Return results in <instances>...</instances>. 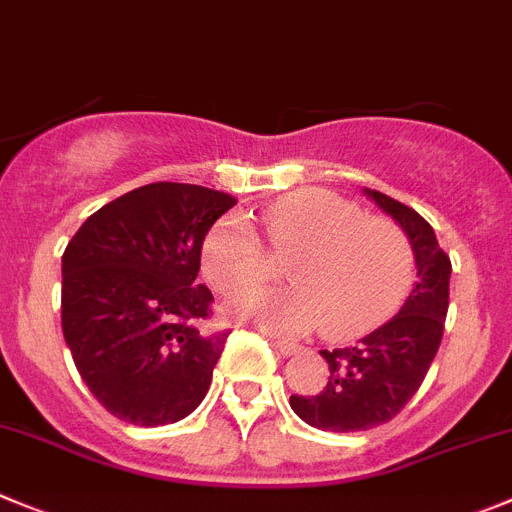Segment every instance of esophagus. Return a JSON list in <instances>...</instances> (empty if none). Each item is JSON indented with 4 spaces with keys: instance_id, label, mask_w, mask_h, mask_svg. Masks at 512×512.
Returning a JSON list of instances; mask_svg holds the SVG:
<instances>
[{
    "instance_id": "1",
    "label": "esophagus",
    "mask_w": 512,
    "mask_h": 512,
    "mask_svg": "<svg viewBox=\"0 0 512 512\" xmlns=\"http://www.w3.org/2000/svg\"><path fill=\"white\" fill-rule=\"evenodd\" d=\"M270 343H272V346H275V348H278V351L283 353V356H293V353H298V351H300L298 343L285 341V338H275V336H272V338H270Z\"/></svg>"
}]
</instances>
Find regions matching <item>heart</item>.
Segmentation results:
<instances>
[{
    "mask_svg": "<svg viewBox=\"0 0 512 512\" xmlns=\"http://www.w3.org/2000/svg\"><path fill=\"white\" fill-rule=\"evenodd\" d=\"M265 237L280 255L290 288L247 295L229 305L270 331L303 333L323 326L348 341L396 313L414 280V250L404 229L326 189L293 191L260 212ZM204 278L222 295L255 288L267 272L265 252L240 214L209 229L202 247Z\"/></svg>",
    "mask_w": 512,
    "mask_h": 512,
    "instance_id": "obj_1",
    "label": "heart"
}]
</instances>
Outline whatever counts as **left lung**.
I'll list each match as a JSON object with an SVG mask.
<instances>
[{
	"instance_id": "8db88e82",
	"label": "left lung",
	"mask_w": 512,
	"mask_h": 512,
	"mask_svg": "<svg viewBox=\"0 0 512 512\" xmlns=\"http://www.w3.org/2000/svg\"><path fill=\"white\" fill-rule=\"evenodd\" d=\"M412 242L417 285L389 323L356 346L321 351L328 384L321 394H293L290 407L305 424L326 432H364L394 419L417 394L442 343L450 308L452 262L439 247L432 224L407 204L364 189Z\"/></svg>"
}]
</instances>
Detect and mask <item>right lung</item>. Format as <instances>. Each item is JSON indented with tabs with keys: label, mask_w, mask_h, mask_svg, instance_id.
Segmentation results:
<instances>
[{
	"label": "right lung",
	"mask_w": 512,
	"mask_h": 512,
	"mask_svg": "<svg viewBox=\"0 0 512 512\" xmlns=\"http://www.w3.org/2000/svg\"><path fill=\"white\" fill-rule=\"evenodd\" d=\"M237 199L197 184L138 186L90 214L62 255V333L80 376L113 417L161 427L189 417L229 331L204 333L197 283L212 224Z\"/></svg>",
	"instance_id": "right-lung-1"
}]
</instances>
